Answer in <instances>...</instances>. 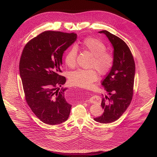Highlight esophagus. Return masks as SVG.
Here are the masks:
<instances>
[{
	"label": "esophagus",
	"instance_id": "esophagus-1",
	"mask_svg": "<svg viewBox=\"0 0 157 157\" xmlns=\"http://www.w3.org/2000/svg\"><path fill=\"white\" fill-rule=\"evenodd\" d=\"M88 102L90 103H98L99 102V98L97 96H93L88 100Z\"/></svg>",
	"mask_w": 157,
	"mask_h": 157
}]
</instances>
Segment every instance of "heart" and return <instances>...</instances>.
Masks as SVG:
<instances>
[{"label":"heart","instance_id":"obj_1","mask_svg":"<svg viewBox=\"0 0 157 157\" xmlns=\"http://www.w3.org/2000/svg\"><path fill=\"white\" fill-rule=\"evenodd\" d=\"M77 48H82L93 55L91 66L94 67L100 75L105 74L113 66L114 57L110 53L105 52L106 47L104 43L96 38H87L82 43L76 45V47H71L66 53L65 63L70 68H73L76 64L78 55ZM96 78V72L93 69H78L71 72L69 75L70 82L81 87L90 86Z\"/></svg>","mask_w":157,"mask_h":157}]
</instances>
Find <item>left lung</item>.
<instances>
[{"label": "left lung", "instance_id": "left-lung-1", "mask_svg": "<svg viewBox=\"0 0 157 157\" xmlns=\"http://www.w3.org/2000/svg\"><path fill=\"white\" fill-rule=\"evenodd\" d=\"M99 33L105 35L112 44L114 63L101 83L109 95L108 97L102 96L101 106L104 113L94 120L99 123L108 124L119 119L131 102L136 66L129 48L122 39L107 30Z\"/></svg>", "mask_w": 157, "mask_h": 157}]
</instances>
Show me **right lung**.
<instances>
[{"label":"right lung","instance_id":"1","mask_svg":"<svg viewBox=\"0 0 157 157\" xmlns=\"http://www.w3.org/2000/svg\"><path fill=\"white\" fill-rule=\"evenodd\" d=\"M77 35L46 31L29 41L20 60L19 71L26 101L34 114L48 125L68 119L71 105L60 87L66 82L60 75L64 51L76 40Z\"/></svg>","mask_w":157,"mask_h":157}]
</instances>
